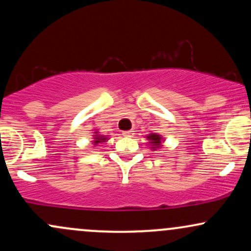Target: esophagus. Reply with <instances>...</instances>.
Returning a JSON list of instances; mask_svg holds the SVG:
<instances>
[{"mask_svg":"<svg viewBox=\"0 0 251 251\" xmlns=\"http://www.w3.org/2000/svg\"><path fill=\"white\" fill-rule=\"evenodd\" d=\"M123 135L124 137H133L134 131H132V129H129V131H124Z\"/></svg>","mask_w":251,"mask_h":251,"instance_id":"obj_1","label":"esophagus"}]
</instances>
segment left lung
<instances>
[{
    "mask_svg": "<svg viewBox=\"0 0 251 251\" xmlns=\"http://www.w3.org/2000/svg\"><path fill=\"white\" fill-rule=\"evenodd\" d=\"M148 139L150 140V144H151L152 150H155V149H158L162 146V137H160L159 134L151 133L150 135H148Z\"/></svg>",
    "mask_w": 251,
    "mask_h": 251,
    "instance_id": "1",
    "label": "left lung"
}]
</instances>
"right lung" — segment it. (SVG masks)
<instances>
[{"label": "right lung", "mask_w": 251, "mask_h": 251, "mask_svg": "<svg viewBox=\"0 0 251 251\" xmlns=\"http://www.w3.org/2000/svg\"><path fill=\"white\" fill-rule=\"evenodd\" d=\"M106 140H107V138L106 137H102V135H99L98 134V132H96V134H94V145H97V144H99V143H103V142H106Z\"/></svg>", "instance_id": "add662e5"}]
</instances>
